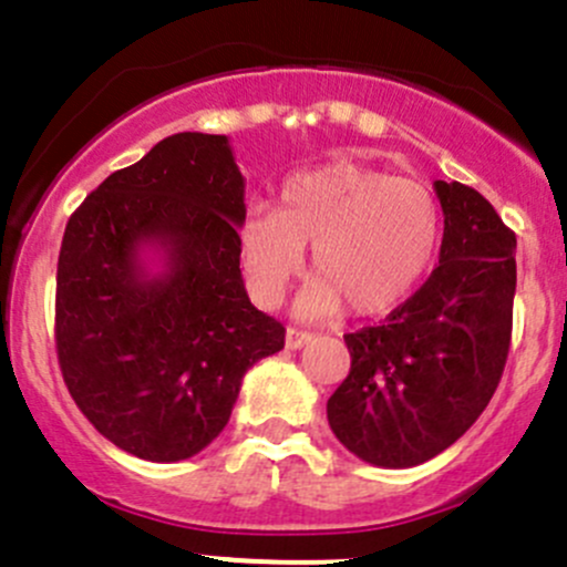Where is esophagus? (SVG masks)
I'll return each mask as SVG.
<instances>
[{
    "label": "esophagus",
    "instance_id": "1",
    "mask_svg": "<svg viewBox=\"0 0 567 567\" xmlns=\"http://www.w3.org/2000/svg\"><path fill=\"white\" fill-rule=\"evenodd\" d=\"M310 340H313V334L310 332H302V329H295V327L286 329V348H289V351H297V348L308 346Z\"/></svg>",
    "mask_w": 567,
    "mask_h": 567
}]
</instances>
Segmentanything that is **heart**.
Returning <instances> with one entry per match:
<instances>
[{
  "mask_svg": "<svg viewBox=\"0 0 567 567\" xmlns=\"http://www.w3.org/2000/svg\"><path fill=\"white\" fill-rule=\"evenodd\" d=\"M442 235V214L429 187L374 165L327 163L284 182L276 214L254 208L240 225V259L254 300L281 302L305 270L302 316H332L348 302L355 316H380L402 305L429 272Z\"/></svg>",
  "mask_w": 567,
  "mask_h": 567,
  "instance_id": "1",
  "label": "heart"
}]
</instances>
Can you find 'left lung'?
I'll return each mask as SVG.
<instances>
[{
    "mask_svg": "<svg viewBox=\"0 0 567 567\" xmlns=\"http://www.w3.org/2000/svg\"><path fill=\"white\" fill-rule=\"evenodd\" d=\"M434 189L444 214L439 265L380 327L346 334L351 372L327 402L334 436L372 466H417L466 434L512 342L517 235L466 184Z\"/></svg>",
    "mask_w": 567,
    "mask_h": 567,
    "instance_id": "8db88e82",
    "label": "left lung"
}]
</instances>
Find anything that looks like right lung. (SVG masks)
<instances>
[{
  "mask_svg": "<svg viewBox=\"0 0 567 567\" xmlns=\"http://www.w3.org/2000/svg\"><path fill=\"white\" fill-rule=\"evenodd\" d=\"M244 176L227 136L174 133L69 216L55 351L82 415L125 453L174 463L221 434L240 380L284 348L240 276ZM164 251L152 277L141 249Z\"/></svg>",
  "mask_w": 567,
  "mask_h": 567,
  "instance_id": "add662e5",
  "label": "right lung"
}]
</instances>
